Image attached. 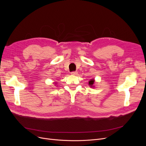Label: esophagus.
I'll use <instances>...</instances> for the list:
<instances>
[{
    "instance_id": "esophagus-1",
    "label": "esophagus",
    "mask_w": 146,
    "mask_h": 146,
    "mask_svg": "<svg viewBox=\"0 0 146 146\" xmlns=\"http://www.w3.org/2000/svg\"><path fill=\"white\" fill-rule=\"evenodd\" d=\"M78 73L77 72H72V73H71V74H72V75H74V76H75V75H77V74H78Z\"/></svg>"
}]
</instances>
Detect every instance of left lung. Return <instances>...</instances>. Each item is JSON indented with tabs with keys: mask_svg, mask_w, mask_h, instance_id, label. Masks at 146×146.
<instances>
[{
	"mask_svg": "<svg viewBox=\"0 0 146 146\" xmlns=\"http://www.w3.org/2000/svg\"><path fill=\"white\" fill-rule=\"evenodd\" d=\"M89 86L91 88H94L95 87V79H92L89 81Z\"/></svg>",
	"mask_w": 146,
	"mask_h": 146,
	"instance_id": "8db88e82",
	"label": "left lung"
}]
</instances>
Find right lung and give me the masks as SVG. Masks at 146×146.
<instances>
[{
  "label": "right lung",
  "instance_id": "add662e5",
  "mask_svg": "<svg viewBox=\"0 0 146 146\" xmlns=\"http://www.w3.org/2000/svg\"><path fill=\"white\" fill-rule=\"evenodd\" d=\"M54 84H55V85H56V84H57V83H54Z\"/></svg>",
  "mask_w": 146,
  "mask_h": 146
}]
</instances>
